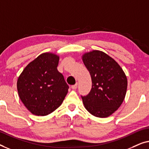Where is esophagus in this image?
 Segmentation results:
<instances>
[{
    "label": "esophagus",
    "instance_id": "1",
    "mask_svg": "<svg viewBox=\"0 0 149 149\" xmlns=\"http://www.w3.org/2000/svg\"><path fill=\"white\" fill-rule=\"evenodd\" d=\"M77 83L75 84L72 86V88L73 90H75V89L77 88Z\"/></svg>",
    "mask_w": 149,
    "mask_h": 149
}]
</instances>
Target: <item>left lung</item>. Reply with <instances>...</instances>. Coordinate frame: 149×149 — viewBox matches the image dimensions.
<instances>
[{"label": "left lung", "instance_id": "left-lung-1", "mask_svg": "<svg viewBox=\"0 0 149 149\" xmlns=\"http://www.w3.org/2000/svg\"><path fill=\"white\" fill-rule=\"evenodd\" d=\"M82 60L92 79V88L81 96L85 108L97 117H107L117 110L124 100L127 81L119 65L100 51L85 53Z\"/></svg>", "mask_w": 149, "mask_h": 149}]
</instances>
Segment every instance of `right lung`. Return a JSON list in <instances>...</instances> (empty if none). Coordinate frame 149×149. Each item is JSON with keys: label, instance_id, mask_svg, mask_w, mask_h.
Wrapping results in <instances>:
<instances>
[{"label": "right lung", "instance_id": "1", "mask_svg": "<svg viewBox=\"0 0 149 149\" xmlns=\"http://www.w3.org/2000/svg\"><path fill=\"white\" fill-rule=\"evenodd\" d=\"M59 56L41 54L26 67L17 82L21 100L32 114L47 116L63 101L69 86L57 70Z\"/></svg>", "mask_w": 149, "mask_h": 149}]
</instances>
